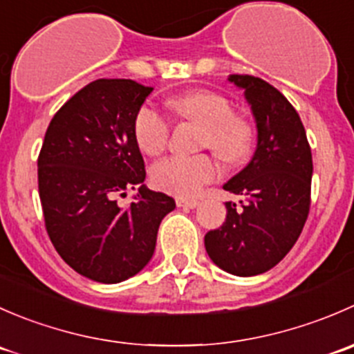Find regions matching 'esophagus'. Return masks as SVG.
<instances>
[{
  "label": "esophagus",
  "instance_id": "esophagus-1",
  "mask_svg": "<svg viewBox=\"0 0 354 354\" xmlns=\"http://www.w3.org/2000/svg\"><path fill=\"white\" fill-rule=\"evenodd\" d=\"M198 200H188V198H181L178 197L176 198V205L178 207H188V209H195V207H198Z\"/></svg>",
  "mask_w": 354,
  "mask_h": 354
}]
</instances>
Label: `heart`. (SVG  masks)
Returning <instances> with one entry per match:
<instances>
[{
	"instance_id": "b5f03b06",
	"label": "heart",
	"mask_w": 354,
	"mask_h": 354,
	"mask_svg": "<svg viewBox=\"0 0 354 354\" xmlns=\"http://www.w3.org/2000/svg\"><path fill=\"white\" fill-rule=\"evenodd\" d=\"M167 104L178 116L202 127V147L214 149L230 162H240L248 156L253 142L252 124L243 116L233 113L231 102L224 95L197 88L176 95ZM169 131V118L162 111L151 104L138 109L133 121V135L144 154H160L167 145ZM219 174V164L209 154L171 156L152 166L151 180L156 188L166 194L197 197L202 188Z\"/></svg>"
}]
</instances>
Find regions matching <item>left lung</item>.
Returning <instances> with one entry per match:
<instances>
[{"label":"left lung","instance_id":"left-lung-1","mask_svg":"<svg viewBox=\"0 0 354 354\" xmlns=\"http://www.w3.org/2000/svg\"><path fill=\"white\" fill-rule=\"evenodd\" d=\"M243 88L257 124V149L248 166L224 190L241 195V209L226 202V221L205 234L210 260L233 276L267 272L288 255L310 210L312 151L291 102L252 75L227 78Z\"/></svg>","mask_w":354,"mask_h":354}]
</instances>
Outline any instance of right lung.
<instances>
[{"label": "right lung", "instance_id": "obj_1", "mask_svg": "<svg viewBox=\"0 0 354 354\" xmlns=\"http://www.w3.org/2000/svg\"><path fill=\"white\" fill-rule=\"evenodd\" d=\"M152 87L99 78L77 92L49 123L37 159L46 231L82 276L116 284L140 272L156 250L157 230L176 203L144 183L145 164L133 121ZM140 186L124 209L113 200Z\"/></svg>", "mask_w": 354, "mask_h": 354}]
</instances>
